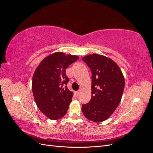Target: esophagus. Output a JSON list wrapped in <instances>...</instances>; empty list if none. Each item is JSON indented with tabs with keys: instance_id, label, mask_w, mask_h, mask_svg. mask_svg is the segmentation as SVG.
<instances>
[{
	"instance_id": "esophagus-1",
	"label": "esophagus",
	"mask_w": 153,
	"mask_h": 153,
	"mask_svg": "<svg viewBox=\"0 0 153 153\" xmlns=\"http://www.w3.org/2000/svg\"><path fill=\"white\" fill-rule=\"evenodd\" d=\"M76 94L77 96H79L80 94V90H78V91L76 92Z\"/></svg>"
}]
</instances>
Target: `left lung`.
Returning <instances> with one entry per match:
<instances>
[{
  "mask_svg": "<svg viewBox=\"0 0 153 153\" xmlns=\"http://www.w3.org/2000/svg\"><path fill=\"white\" fill-rule=\"evenodd\" d=\"M92 72V97L82 110L90 121L100 123L117 108L124 88V78L117 64L104 55L93 53L82 58Z\"/></svg>",
  "mask_w": 153,
  "mask_h": 153,
  "instance_id": "obj_1",
  "label": "left lung"
}]
</instances>
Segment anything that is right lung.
<instances>
[{
    "mask_svg": "<svg viewBox=\"0 0 153 153\" xmlns=\"http://www.w3.org/2000/svg\"><path fill=\"white\" fill-rule=\"evenodd\" d=\"M79 59L76 55L58 52L40 62L32 80L34 98L38 108L50 119L57 120L67 113L73 92L66 86V68Z\"/></svg>",
    "mask_w": 153,
    "mask_h": 153,
    "instance_id": "right-lung-1",
    "label": "right lung"
}]
</instances>
